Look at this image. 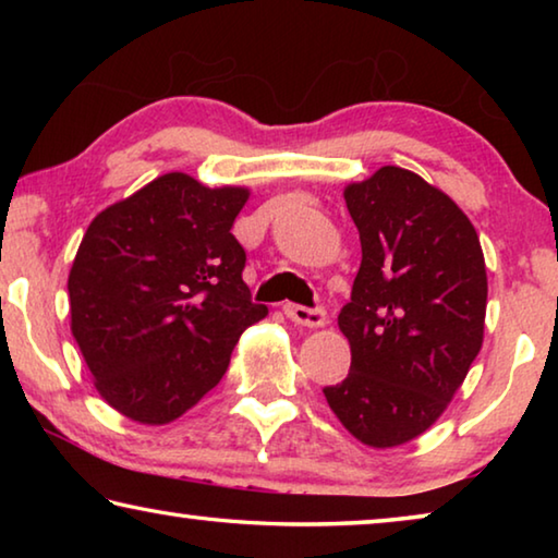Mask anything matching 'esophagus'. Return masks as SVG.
Segmentation results:
<instances>
[{"mask_svg":"<svg viewBox=\"0 0 558 558\" xmlns=\"http://www.w3.org/2000/svg\"><path fill=\"white\" fill-rule=\"evenodd\" d=\"M286 315L292 319V323L302 327H323L327 317L325 307H305V305H295V302H288Z\"/></svg>","mask_w":558,"mask_h":558,"instance_id":"1","label":"esophagus"}]
</instances>
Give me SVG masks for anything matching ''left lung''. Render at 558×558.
I'll use <instances>...</instances> for the list:
<instances>
[{"label": "left lung", "instance_id": "left-lung-1", "mask_svg": "<svg viewBox=\"0 0 558 558\" xmlns=\"http://www.w3.org/2000/svg\"><path fill=\"white\" fill-rule=\"evenodd\" d=\"M362 241L337 323L352 347L329 409L356 440L393 448L428 430L483 347L487 272L458 204L401 167L344 189Z\"/></svg>", "mask_w": 558, "mask_h": 558}]
</instances>
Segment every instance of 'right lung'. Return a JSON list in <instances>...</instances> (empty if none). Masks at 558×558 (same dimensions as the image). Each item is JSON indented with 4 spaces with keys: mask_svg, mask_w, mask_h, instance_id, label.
<instances>
[{
    "mask_svg": "<svg viewBox=\"0 0 558 558\" xmlns=\"http://www.w3.org/2000/svg\"><path fill=\"white\" fill-rule=\"evenodd\" d=\"M248 189L169 172L100 211L75 253L71 332L112 409L162 426L229 369L245 327L268 315L243 282L231 233Z\"/></svg>",
    "mask_w": 558,
    "mask_h": 558,
    "instance_id": "add662e5",
    "label": "right lung"
}]
</instances>
